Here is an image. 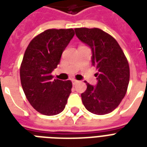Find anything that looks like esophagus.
I'll use <instances>...</instances> for the list:
<instances>
[{"instance_id": "1", "label": "esophagus", "mask_w": 147, "mask_h": 147, "mask_svg": "<svg viewBox=\"0 0 147 147\" xmlns=\"http://www.w3.org/2000/svg\"><path fill=\"white\" fill-rule=\"evenodd\" d=\"M71 82H72V85H75L76 84V83L78 82V80H76V79H71Z\"/></svg>"}]
</instances>
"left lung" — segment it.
<instances>
[{
  "label": "left lung",
  "instance_id": "1",
  "mask_svg": "<svg viewBox=\"0 0 147 147\" xmlns=\"http://www.w3.org/2000/svg\"><path fill=\"white\" fill-rule=\"evenodd\" d=\"M76 36L91 48L92 65L96 67L98 83L86 82L82 93L85 108L103 115L113 111L124 98L130 81L127 59L116 40L98 28H76Z\"/></svg>",
  "mask_w": 147,
  "mask_h": 147
}]
</instances>
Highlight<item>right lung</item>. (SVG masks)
Instances as JSON below:
<instances>
[{
	"label": "right lung",
	"mask_w": 147,
	"mask_h": 147,
	"mask_svg": "<svg viewBox=\"0 0 147 147\" xmlns=\"http://www.w3.org/2000/svg\"><path fill=\"white\" fill-rule=\"evenodd\" d=\"M74 35L73 29H49L33 38L25 51L20 70L22 88L40 114L56 115L65 107L71 82L53 79L51 74Z\"/></svg>",
	"instance_id": "add662e5"
}]
</instances>
